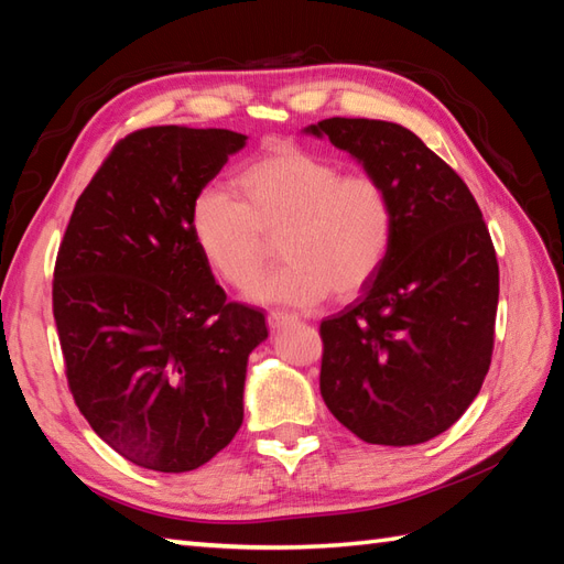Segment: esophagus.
<instances>
[{
    "label": "esophagus",
    "instance_id": "34e87169",
    "mask_svg": "<svg viewBox=\"0 0 564 564\" xmlns=\"http://www.w3.org/2000/svg\"><path fill=\"white\" fill-rule=\"evenodd\" d=\"M297 317L295 315H289V313H281V310H275V313L269 315V327L271 329H281L283 325H289V322H295Z\"/></svg>",
    "mask_w": 564,
    "mask_h": 564
}]
</instances>
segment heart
Segmentation results:
<instances>
[{"mask_svg": "<svg viewBox=\"0 0 564 564\" xmlns=\"http://www.w3.org/2000/svg\"><path fill=\"white\" fill-rule=\"evenodd\" d=\"M235 196L208 186L191 203L203 261L232 289H249L279 239L283 263L251 297L315 305L329 291L351 297L376 279L394 242V203L368 172L291 142H275L232 178Z\"/></svg>", "mask_w": 564, "mask_h": 564, "instance_id": "obj_1", "label": "heart"}]
</instances>
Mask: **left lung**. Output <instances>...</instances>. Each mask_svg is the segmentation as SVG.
I'll return each mask as SVG.
<instances>
[{"label": "left lung", "mask_w": 564, "mask_h": 564, "mask_svg": "<svg viewBox=\"0 0 564 564\" xmlns=\"http://www.w3.org/2000/svg\"><path fill=\"white\" fill-rule=\"evenodd\" d=\"M388 186L394 242L356 303L319 325V392L366 443L416 446L473 404L492 361L499 267L470 188L412 130L370 118L305 128Z\"/></svg>", "instance_id": "obj_1"}]
</instances>
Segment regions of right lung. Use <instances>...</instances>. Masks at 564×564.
Returning <instances> with one entry per match:
<instances>
[{
	"instance_id": "obj_1",
	"label": "right lung",
	"mask_w": 564,
	"mask_h": 564,
	"mask_svg": "<svg viewBox=\"0 0 564 564\" xmlns=\"http://www.w3.org/2000/svg\"><path fill=\"white\" fill-rule=\"evenodd\" d=\"M245 145L225 128L135 130L77 198L57 251L53 315L72 398L148 470H196L242 426L267 319L227 303L191 235V203Z\"/></svg>"
}]
</instances>
